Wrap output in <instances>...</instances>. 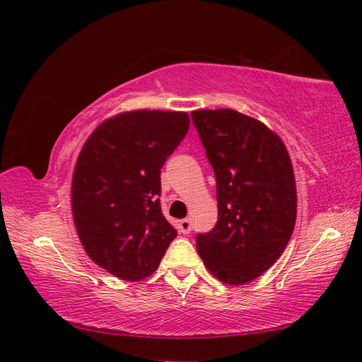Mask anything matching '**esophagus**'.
<instances>
[{"mask_svg": "<svg viewBox=\"0 0 362 362\" xmlns=\"http://www.w3.org/2000/svg\"><path fill=\"white\" fill-rule=\"evenodd\" d=\"M179 230L182 235H188L189 231H192V220L189 218H183L179 222Z\"/></svg>", "mask_w": 362, "mask_h": 362, "instance_id": "34e87169", "label": "esophagus"}]
</instances>
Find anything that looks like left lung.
<instances>
[{
  "label": "left lung",
  "mask_w": 362,
  "mask_h": 362,
  "mask_svg": "<svg viewBox=\"0 0 362 362\" xmlns=\"http://www.w3.org/2000/svg\"><path fill=\"white\" fill-rule=\"evenodd\" d=\"M192 119L216 174L218 220L196 236L206 268L225 284L262 276L289 243L297 189L283 140L231 108L196 110Z\"/></svg>",
  "instance_id": "left-lung-1"
}]
</instances>
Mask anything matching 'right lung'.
<instances>
[{
    "label": "right lung",
    "mask_w": 362,
    "mask_h": 362,
    "mask_svg": "<svg viewBox=\"0 0 362 362\" xmlns=\"http://www.w3.org/2000/svg\"><path fill=\"white\" fill-rule=\"evenodd\" d=\"M185 112L134 110L95 127L71 179L73 222L86 254L110 274L156 272L177 231L161 212V168L187 136Z\"/></svg>",
    "instance_id": "add662e5"
}]
</instances>
